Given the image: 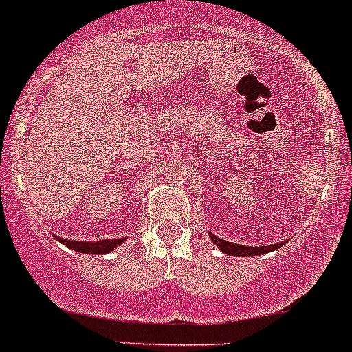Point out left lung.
I'll list each match as a JSON object with an SVG mask.
<instances>
[{
    "instance_id": "8db88e82",
    "label": "left lung",
    "mask_w": 352,
    "mask_h": 352,
    "mask_svg": "<svg viewBox=\"0 0 352 352\" xmlns=\"http://www.w3.org/2000/svg\"><path fill=\"white\" fill-rule=\"evenodd\" d=\"M209 239L212 240V243H216V247L226 255H235V257H254V255H262V254H269V252L276 250V248H281L285 242H279L274 245H262V247H247V245H239L228 242V240L218 239L216 235H212L209 232Z\"/></svg>"
}]
</instances>
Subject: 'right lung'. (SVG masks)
Returning a JSON list of instances; mask_svg holds the SVG:
<instances>
[{
  "label": "right lung",
  "mask_w": 352,
  "mask_h": 352,
  "mask_svg": "<svg viewBox=\"0 0 352 352\" xmlns=\"http://www.w3.org/2000/svg\"><path fill=\"white\" fill-rule=\"evenodd\" d=\"M63 245H66L67 248L74 252H80V254H94V255H104L109 252L116 250L120 243H124L126 239H104L97 240V242H83V240H66V239H58Z\"/></svg>",
  "instance_id": "1"
}]
</instances>
